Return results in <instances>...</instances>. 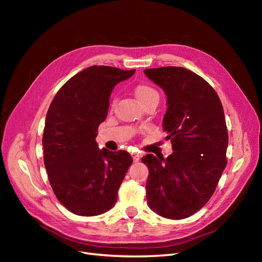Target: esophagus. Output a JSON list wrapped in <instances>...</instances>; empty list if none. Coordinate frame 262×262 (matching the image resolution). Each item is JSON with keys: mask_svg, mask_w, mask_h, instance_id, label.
I'll use <instances>...</instances> for the list:
<instances>
[{"mask_svg": "<svg viewBox=\"0 0 262 262\" xmlns=\"http://www.w3.org/2000/svg\"><path fill=\"white\" fill-rule=\"evenodd\" d=\"M132 158L134 162H139L140 158H141V155L139 153H132Z\"/></svg>", "mask_w": 262, "mask_h": 262, "instance_id": "1", "label": "esophagus"}]
</instances>
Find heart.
<instances>
[{
  "label": "heart",
  "instance_id": "heart-1",
  "mask_svg": "<svg viewBox=\"0 0 262 262\" xmlns=\"http://www.w3.org/2000/svg\"><path fill=\"white\" fill-rule=\"evenodd\" d=\"M134 95H136L142 105H144L148 100L160 98L157 91L154 87L147 84H139L134 87Z\"/></svg>",
  "mask_w": 262,
  "mask_h": 262
}]
</instances>
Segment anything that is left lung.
Here are the masks:
<instances>
[{
	"label": "left lung",
	"instance_id": "obj_1",
	"mask_svg": "<svg viewBox=\"0 0 262 262\" xmlns=\"http://www.w3.org/2000/svg\"><path fill=\"white\" fill-rule=\"evenodd\" d=\"M167 96L163 120L173 152L167 158L147 154V204L170 220L191 216L215 191L226 167L228 133L219 95L201 76L185 68L144 70Z\"/></svg>",
	"mask_w": 262,
	"mask_h": 262
}]
</instances>
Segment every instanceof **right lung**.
Listing matches in <instances>:
<instances>
[{"label": "right lung", "instance_id": "add662e5", "mask_svg": "<svg viewBox=\"0 0 262 262\" xmlns=\"http://www.w3.org/2000/svg\"><path fill=\"white\" fill-rule=\"evenodd\" d=\"M134 72L87 68L61 87L47 113L45 167L55 196L76 215L95 216L112 209L133 162L125 150L99 149L95 139L107 117L114 87Z\"/></svg>", "mask_w": 262, "mask_h": 262}]
</instances>
